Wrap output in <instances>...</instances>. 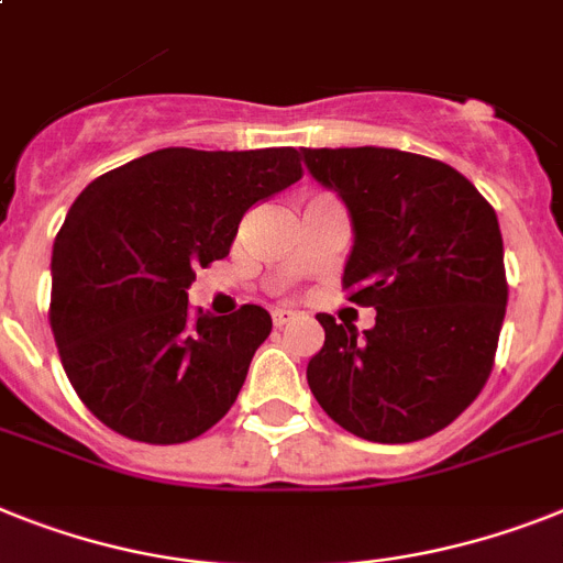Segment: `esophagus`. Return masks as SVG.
<instances>
[{
	"label": "esophagus",
	"mask_w": 563,
	"mask_h": 563,
	"mask_svg": "<svg viewBox=\"0 0 563 563\" xmlns=\"http://www.w3.org/2000/svg\"><path fill=\"white\" fill-rule=\"evenodd\" d=\"M292 310H287V308H276L273 310V324H276V328H285L287 322H292Z\"/></svg>",
	"instance_id": "esophagus-1"
}]
</instances>
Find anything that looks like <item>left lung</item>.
<instances>
[{
    "instance_id": "1",
    "label": "left lung",
    "mask_w": 563,
    "mask_h": 563,
    "mask_svg": "<svg viewBox=\"0 0 563 563\" xmlns=\"http://www.w3.org/2000/svg\"><path fill=\"white\" fill-rule=\"evenodd\" d=\"M351 209L342 287L376 324L319 313L308 385L324 415L374 443H415L457 420L489 379L506 316L504 239L492 203L457 169L399 148H301Z\"/></svg>"
}]
</instances>
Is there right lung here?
I'll use <instances>...</instances> for the list:
<instances>
[{
	"label": "right lung",
	"mask_w": 563,
	"mask_h": 563,
	"mask_svg": "<svg viewBox=\"0 0 563 563\" xmlns=\"http://www.w3.org/2000/svg\"><path fill=\"white\" fill-rule=\"evenodd\" d=\"M301 178L292 146L157 148L91 180L51 258V331L82 406L152 445L201 438L239 397L273 319L189 308L198 267L230 253L255 201Z\"/></svg>",
	"instance_id": "obj_1"
}]
</instances>
